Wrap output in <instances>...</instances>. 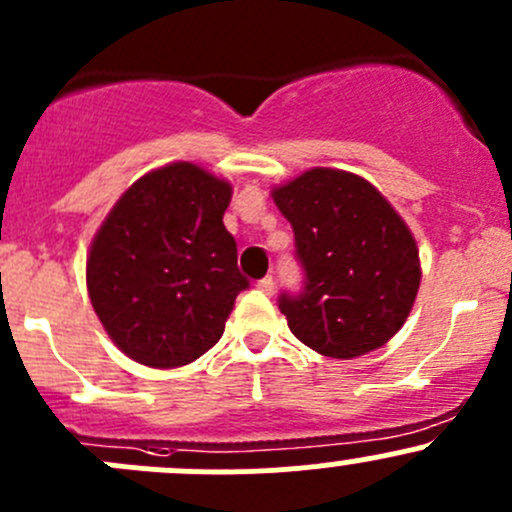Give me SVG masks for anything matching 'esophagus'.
I'll return each instance as SVG.
<instances>
[{
	"mask_svg": "<svg viewBox=\"0 0 512 512\" xmlns=\"http://www.w3.org/2000/svg\"><path fill=\"white\" fill-rule=\"evenodd\" d=\"M257 289H260V292H265V294H272V292H275V280H272V277H262V280L257 282Z\"/></svg>",
	"mask_w": 512,
	"mask_h": 512,
	"instance_id": "1",
	"label": "esophagus"
}]
</instances>
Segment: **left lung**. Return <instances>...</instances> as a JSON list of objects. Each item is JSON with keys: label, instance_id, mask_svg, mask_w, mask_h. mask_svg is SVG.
Returning a JSON list of instances; mask_svg holds the SVG:
<instances>
[{"label": "left lung", "instance_id": "1", "mask_svg": "<svg viewBox=\"0 0 512 512\" xmlns=\"http://www.w3.org/2000/svg\"><path fill=\"white\" fill-rule=\"evenodd\" d=\"M292 223L304 292L282 294L294 337L332 359L384 347L409 317L421 285L414 232L361 175L309 168L272 188Z\"/></svg>", "mask_w": 512, "mask_h": 512}]
</instances>
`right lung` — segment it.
<instances>
[{
  "label": "right lung",
  "instance_id": "add662e5",
  "mask_svg": "<svg viewBox=\"0 0 512 512\" xmlns=\"http://www.w3.org/2000/svg\"><path fill=\"white\" fill-rule=\"evenodd\" d=\"M232 185L178 160L141 175L106 215L86 287L111 342L151 369H175L223 337L247 287L223 215Z\"/></svg>",
  "mask_w": 512,
  "mask_h": 512
}]
</instances>
